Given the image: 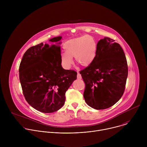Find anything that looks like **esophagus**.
<instances>
[{
    "label": "esophagus",
    "mask_w": 147,
    "mask_h": 147,
    "mask_svg": "<svg viewBox=\"0 0 147 147\" xmlns=\"http://www.w3.org/2000/svg\"><path fill=\"white\" fill-rule=\"evenodd\" d=\"M77 78L79 79V80H80V79L82 78L81 76V74L79 73V72H77Z\"/></svg>",
    "instance_id": "obj_1"
}]
</instances>
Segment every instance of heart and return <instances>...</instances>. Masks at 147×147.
Listing matches in <instances>:
<instances>
[{
    "instance_id": "heart-1",
    "label": "heart",
    "mask_w": 147,
    "mask_h": 147,
    "mask_svg": "<svg viewBox=\"0 0 147 147\" xmlns=\"http://www.w3.org/2000/svg\"><path fill=\"white\" fill-rule=\"evenodd\" d=\"M65 53L60 54L62 66L69 69L73 64L72 57L82 66L90 65L94 60L97 51V44L91 36L85 35L69 40L64 44Z\"/></svg>"
}]
</instances>
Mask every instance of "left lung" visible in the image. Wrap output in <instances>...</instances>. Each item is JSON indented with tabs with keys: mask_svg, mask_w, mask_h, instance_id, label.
<instances>
[{
	"mask_svg": "<svg viewBox=\"0 0 147 147\" xmlns=\"http://www.w3.org/2000/svg\"><path fill=\"white\" fill-rule=\"evenodd\" d=\"M80 73L86 84L84 98L88 105L97 110L112 107L123 95L128 76L123 49L113 39H100L94 60Z\"/></svg>",
	"mask_w": 147,
	"mask_h": 147,
	"instance_id": "1",
	"label": "left lung"
}]
</instances>
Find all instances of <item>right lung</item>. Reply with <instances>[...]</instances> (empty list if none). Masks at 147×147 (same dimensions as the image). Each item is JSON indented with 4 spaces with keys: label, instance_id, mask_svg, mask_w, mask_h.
<instances>
[{
    "label": "right lung",
    "instance_id": "1",
    "mask_svg": "<svg viewBox=\"0 0 147 147\" xmlns=\"http://www.w3.org/2000/svg\"><path fill=\"white\" fill-rule=\"evenodd\" d=\"M61 39H51L56 42ZM60 44V42L59 43ZM60 47L40 43L30 48L19 66V78L26 101L36 110L52 113L65 102V94L77 79V72L65 70L60 61Z\"/></svg>",
    "mask_w": 147,
    "mask_h": 147
}]
</instances>
